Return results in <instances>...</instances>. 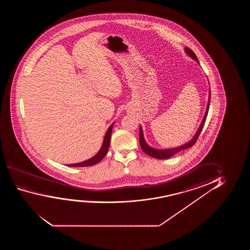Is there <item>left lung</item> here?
Returning <instances> with one entry per match:
<instances>
[{"label":"left lung","instance_id":"obj_1","mask_svg":"<svg viewBox=\"0 0 250 250\" xmlns=\"http://www.w3.org/2000/svg\"><path fill=\"white\" fill-rule=\"evenodd\" d=\"M185 51H186V53H187L189 56H191L192 58L194 59L195 61L199 62L198 59L196 57L195 53L192 51L190 48H185ZM210 98H211V96H210V94H209L208 104V107H207V111H206L205 116L203 118V120H202V124H201V126L199 128V130H197V132L195 134V137H193V139H192L189 143L183 145L181 147H175V148H171V149H166V150H158V149H154L153 147H149V146L146 144V142L144 141L143 130H142V127H140V130H139V142H140L141 148L143 149L144 153H146L147 155H149L151 157L156 158V159H160V160H164V159L171 157L173 154L178 153L179 151L184 150V149H186V148L192 147V146L196 143V141L198 139L200 134L202 132V128L204 126L206 118H207L208 113Z\"/></svg>","mask_w":250,"mask_h":250}]
</instances>
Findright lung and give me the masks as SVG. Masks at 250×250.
Instances as JSON below:
<instances>
[{
  "label": "right lung",
  "mask_w": 250,
  "mask_h": 250,
  "mask_svg": "<svg viewBox=\"0 0 250 250\" xmlns=\"http://www.w3.org/2000/svg\"><path fill=\"white\" fill-rule=\"evenodd\" d=\"M113 123L110 125L108 130H106V135L104 137V141H103V146L102 148L100 149L99 152L94 156V157L89 159L88 161H83L80 163H77V164L68 165L69 167H90L93 165H96L103 160V158L105 157L108 148H109L110 140H111V134H112V129H113Z\"/></svg>",
  "instance_id": "add662e5"
}]
</instances>
